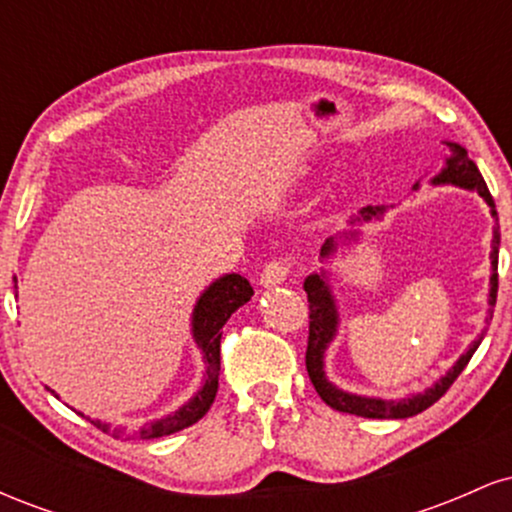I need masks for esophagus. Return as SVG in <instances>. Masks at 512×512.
I'll list each match as a JSON object with an SVG mask.
<instances>
[{
  "label": "esophagus",
  "instance_id": "1",
  "mask_svg": "<svg viewBox=\"0 0 512 512\" xmlns=\"http://www.w3.org/2000/svg\"><path fill=\"white\" fill-rule=\"evenodd\" d=\"M289 269H291L289 260H272L269 264H264L260 274V284L264 289H269V286H276V284H284L286 276H289Z\"/></svg>",
  "mask_w": 512,
  "mask_h": 512
}]
</instances>
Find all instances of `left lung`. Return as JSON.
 <instances>
[{"label": "left lung", "instance_id": "8db88e82", "mask_svg": "<svg viewBox=\"0 0 512 512\" xmlns=\"http://www.w3.org/2000/svg\"><path fill=\"white\" fill-rule=\"evenodd\" d=\"M445 146V161L443 168H440L438 175H433L431 185H452L460 187V190L477 192V195L489 204L491 216H493V238H491V279H489V317L493 315V305H496V293H498V245H501V231H498V214L496 204H493V197L486 187L484 178H481L477 163L467 156V149L457 142H443ZM419 182L414 185V190H419ZM385 207H363L358 211V216L349 221V231L339 233V236H332L325 240L320 250V260L330 262L342 245H351L361 238L363 223L368 221H380L385 216ZM303 289L308 293L310 303V337H308V351H305V368H308L310 380H313L317 395L322 397V402L330 404L332 409L344 411V414H356L363 416V419H409V416L419 414L431 407L433 402H438L440 397L448 392V387L455 383L457 375L462 373L464 366L469 363V358L474 356V351L479 349L481 339H484V332L469 344V349L452 363L448 373L440 375V378L431 387H426L424 392H414V395L399 397V399H383V397H368V395H356V392L342 390L339 385H334L330 378H327L325 370V354L330 349L339 332V308H337V296H334L332 289V272L322 267L320 272H313L305 276Z\"/></svg>", "mask_w": 512, "mask_h": 512}]
</instances>
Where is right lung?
Segmentation results:
<instances>
[{"mask_svg":"<svg viewBox=\"0 0 512 512\" xmlns=\"http://www.w3.org/2000/svg\"><path fill=\"white\" fill-rule=\"evenodd\" d=\"M250 298H252L250 281L240 274H223L219 279L211 281L207 289L199 293L195 310H192L190 327H192V339H195L197 349L202 351V361L204 366H207V373H204L202 387H199L195 395L187 399L182 407L170 411V414L161 416V419L156 421H146V424H142L139 428L110 426L108 421L91 419V416H86V419L96 428H101L103 433H113V438H122V440L163 438V436H170V433L182 431V428L197 424V421L207 414L211 404H214L216 390H219L221 327L226 325L228 317L236 313L240 305L248 303ZM50 392L55 395V390Z\"/></svg>","mask_w":512,"mask_h":512,"instance_id":"right-lung-1","label":"right lung"}]
</instances>
